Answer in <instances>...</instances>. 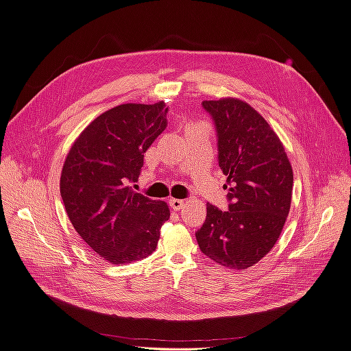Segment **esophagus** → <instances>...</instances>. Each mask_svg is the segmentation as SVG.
<instances>
[{
  "mask_svg": "<svg viewBox=\"0 0 351 351\" xmlns=\"http://www.w3.org/2000/svg\"><path fill=\"white\" fill-rule=\"evenodd\" d=\"M168 204L174 210H180L184 206V200H182V199H169Z\"/></svg>",
  "mask_w": 351,
  "mask_h": 351,
  "instance_id": "34e87169",
  "label": "esophagus"
}]
</instances>
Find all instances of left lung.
Segmentation results:
<instances>
[{"label":"left lung","mask_w":351,"mask_h":351,"mask_svg":"<svg viewBox=\"0 0 351 351\" xmlns=\"http://www.w3.org/2000/svg\"><path fill=\"white\" fill-rule=\"evenodd\" d=\"M218 137V164L227 176L228 210L206 205L196 232L202 253L230 269H246L280 239L293 193V169L267 120L237 98L204 101Z\"/></svg>","instance_id":"1"}]
</instances>
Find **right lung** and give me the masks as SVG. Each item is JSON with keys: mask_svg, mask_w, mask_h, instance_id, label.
I'll list each match as a JSON object with an SVG mask.
<instances>
[{"mask_svg": "<svg viewBox=\"0 0 351 351\" xmlns=\"http://www.w3.org/2000/svg\"><path fill=\"white\" fill-rule=\"evenodd\" d=\"M165 102L121 104L97 117L74 141L60 192L83 241L114 265L149 256L169 218L164 200L132 190L143 154L167 127Z\"/></svg>", "mask_w": 351, "mask_h": 351, "instance_id": "1", "label": "right lung"}]
</instances>
